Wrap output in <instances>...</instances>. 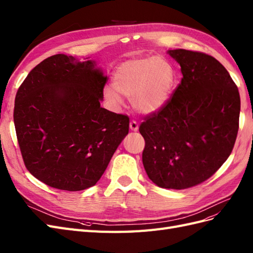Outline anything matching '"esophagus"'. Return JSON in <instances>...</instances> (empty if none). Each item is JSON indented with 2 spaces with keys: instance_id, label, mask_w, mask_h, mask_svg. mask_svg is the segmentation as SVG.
Listing matches in <instances>:
<instances>
[{
  "instance_id": "34e87169",
  "label": "esophagus",
  "mask_w": 253,
  "mask_h": 253,
  "mask_svg": "<svg viewBox=\"0 0 253 253\" xmlns=\"http://www.w3.org/2000/svg\"><path fill=\"white\" fill-rule=\"evenodd\" d=\"M129 128H131V131L133 132H137L138 131V124L136 121L132 120L129 122Z\"/></svg>"
}]
</instances>
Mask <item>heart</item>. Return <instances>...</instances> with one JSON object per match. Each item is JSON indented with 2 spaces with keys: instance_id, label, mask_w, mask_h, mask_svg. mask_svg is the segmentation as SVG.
I'll return each instance as SVG.
<instances>
[{
  "instance_id": "1",
  "label": "heart",
  "mask_w": 253,
  "mask_h": 253,
  "mask_svg": "<svg viewBox=\"0 0 253 253\" xmlns=\"http://www.w3.org/2000/svg\"><path fill=\"white\" fill-rule=\"evenodd\" d=\"M175 71L163 56L137 57L124 61L114 72V87L104 89L106 99L115 106H121L120 93L131 98L140 114H154L165 107L171 97Z\"/></svg>"
}]
</instances>
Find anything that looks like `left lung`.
Masks as SVG:
<instances>
[{
	"instance_id": "8db88e82",
	"label": "left lung",
	"mask_w": 253,
	"mask_h": 253,
	"mask_svg": "<svg viewBox=\"0 0 253 253\" xmlns=\"http://www.w3.org/2000/svg\"><path fill=\"white\" fill-rule=\"evenodd\" d=\"M167 53L183 78L165 107L139 126L146 141L142 164L162 188L184 189L213 175L234 147L240 92L219 61L183 49Z\"/></svg>"
}]
</instances>
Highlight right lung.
<instances>
[{"label":"right lung","instance_id":"add662e5","mask_svg":"<svg viewBox=\"0 0 253 253\" xmlns=\"http://www.w3.org/2000/svg\"><path fill=\"white\" fill-rule=\"evenodd\" d=\"M107 76L92 59L56 54L19 87L13 122L27 170L51 187L93 186L128 133V117L101 107Z\"/></svg>","mask_w":253,"mask_h":253}]
</instances>
